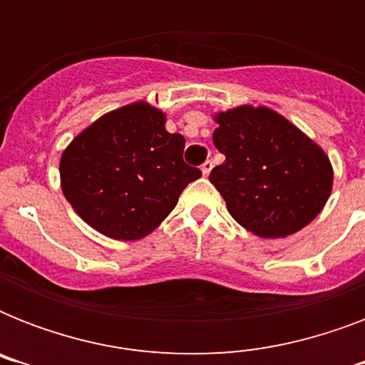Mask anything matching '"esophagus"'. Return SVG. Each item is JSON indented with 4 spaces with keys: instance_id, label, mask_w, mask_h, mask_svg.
I'll return each mask as SVG.
<instances>
[{
    "instance_id": "1",
    "label": "esophagus",
    "mask_w": 365,
    "mask_h": 365,
    "mask_svg": "<svg viewBox=\"0 0 365 365\" xmlns=\"http://www.w3.org/2000/svg\"><path fill=\"white\" fill-rule=\"evenodd\" d=\"M212 166H214V163H212V160H206L205 165L200 166V170H202V174H205V176H208V174H210Z\"/></svg>"
}]
</instances>
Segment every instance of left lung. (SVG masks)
Listing matches in <instances>:
<instances>
[{
  "label": "left lung",
  "instance_id": "left-lung-1",
  "mask_svg": "<svg viewBox=\"0 0 365 365\" xmlns=\"http://www.w3.org/2000/svg\"><path fill=\"white\" fill-rule=\"evenodd\" d=\"M214 145L225 155L210 182L229 214L261 239H284L314 220L334 185L329 157L317 142L265 106L214 115Z\"/></svg>",
  "mask_w": 365,
  "mask_h": 365
}]
</instances>
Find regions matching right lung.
<instances>
[{"label": "right lung", "instance_id": "add662e5", "mask_svg": "<svg viewBox=\"0 0 365 365\" xmlns=\"http://www.w3.org/2000/svg\"><path fill=\"white\" fill-rule=\"evenodd\" d=\"M148 102L106 113L79 132L60 159L66 200L83 222L115 240H140L159 227L199 168L183 163L185 140L165 128Z\"/></svg>", "mask_w": 365, "mask_h": 365}]
</instances>
